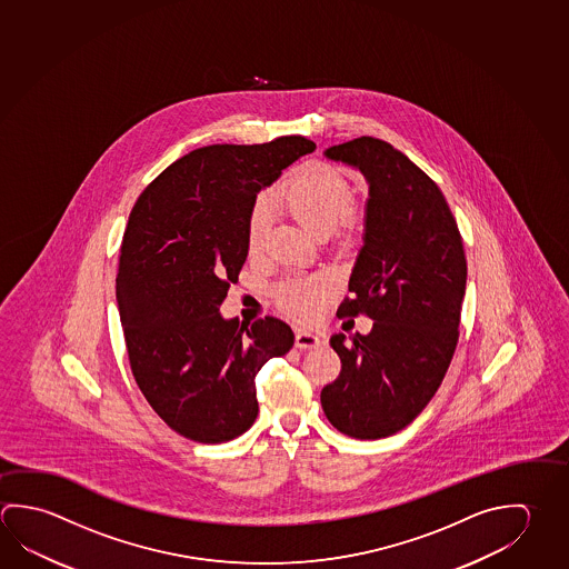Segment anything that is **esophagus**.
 Segmentation results:
<instances>
[{"label":"esophagus","mask_w":569,"mask_h":569,"mask_svg":"<svg viewBox=\"0 0 569 569\" xmlns=\"http://www.w3.org/2000/svg\"><path fill=\"white\" fill-rule=\"evenodd\" d=\"M321 346V338L313 331H306V329H299L296 333V348L299 349H311Z\"/></svg>","instance_id":"1"}]
</instances>
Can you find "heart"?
Returning a JSON list of instances; mask_svg holds the SVG:
<instances>
[{
	"label": "heart",
	"mask_w": 569,
	"mask_h": 569,
	"mask_svg": "<svg viewBox=\"0 0 569 569\" xmlns=\"http://www.w3.org/2000/svg\"><path fill=\"white\" fill-rule=\"evenodd\" d=\"M276 201L313 236L331 233L351 211L353 193L348 180L338 170L313 163L299 170L276 193ZM271 226V208L268 201H256L248 216V250L260 253ZM336 291V280L328 273L296 276L280 281L273 288V298L291 318L313 319L326 308Z\"/></svg>",
	"instance_id": "1"
}]
</instances>
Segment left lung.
<instances>
[{
    "label": "left lung",
    "instance_id": "8db88e82",
    "mask_svg": "<svg viewBox=\"0 0 569 569\" xmlns=\"http://www.w3.org/2000/svg\"><path fill=\"white\" fill-rule=\"evenodd\" d=\"M326 158L358 168L369 183L363 248L338 316L366 313L373 328L329 339L341 371L321 389V408L349 438H388L418 418L453 358L468 280L463 241L436 181L388 141L361 136Z\"/></svg>",
    "mask_w": 569,
    "mask_h": 569
}]
</instances>
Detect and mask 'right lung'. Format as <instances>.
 I'll return each mask as SVG.
<instances>
[{
  "label": "right lung",
  "instance_id": "add662e5",
  "mask_svg": "<svg viewBox=\"0 0 569 569\" xmlns=\"http://www.w3.org/2000/svg\"><path fill=\"white\" fill-rule=\"evenodd\" d=\"M313 150L301 136L200 148L161 171L131 210L116 278L131 373L183 438L221 443L248 431L260 411L258 371L293 346L281 319L240 323L220 306L248 258L258 193Z\"/></svg>",
  "mask_w": 569,
  "mask_h": 569
}]
</instances>
